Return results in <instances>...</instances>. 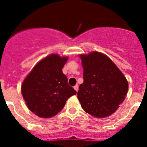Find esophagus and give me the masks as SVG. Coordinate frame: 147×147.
I'll return each instance as SVG.
<instances>
[{
	"label": "esophagus",
	"mask_w": 147,
	"mask_h": 147,
	"mask_svg": "<svg viewBox=\"0 0 147 147\" xmlns=\"http://www.w3.org/2000/svg\"><path fill=\"white\" fill-rule=\"evenodd\" d=\"M74 90H76V92H77L78 90H79V86H78V85H75V86L74 87Z\"/></svg>",
	"instance_id": "obj_1"
}]
</instances>
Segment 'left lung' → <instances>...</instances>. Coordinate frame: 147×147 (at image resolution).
<instances>
[{
	"label": "left lung",
	"mask_w": 147,
	"mask_h": 147,
	"mask_svg": "<svg viewBox=\"0 0 147 147\" xmlns=\"http://www.w3.org/2000/svg\"><path fill=\"white\" fill-rule=\"evenodd\" d=\"M84 82L80 85L78 99L85 112L96 118L107 117L124 102L128 82L111 59L93 51L80 55Z\"/></svg>",
	"instance_id": "obj_1"
}]
</instances>
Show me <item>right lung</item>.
<instances>
[{
	"instance_id": "obj_1",
	"label": "right lung",
	"mask_w": 147,
	"mask_h": 147,
	"mask_svg": "<svg viewBox=\"0 0 147 147\" xmlns=\"http://www.w3.org/2000/svg\"><path fill=\"white\" fill-rule=\"evenodd\" d=\"M67 57L51 54L34 66L26 76L21 92L27 107L39 117L51 118L64 107L76 91L67 83L62 67Z\"/></svg>"
}]
</instances>
